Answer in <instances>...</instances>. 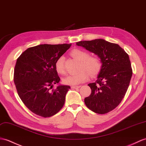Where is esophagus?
Instances as JSON below:
<instances>
[{
    "label": "esophagus",
    "instance_id": "1",
    "mask_svg": "<svg viewBox=\"0 0 146 146\" xmlns=\"http://www.w3.org/2000/svg\"><path fill=\"white\" fill-rule=\"evenodd\" d=\"M80 87H81V86L79 85V86H72L71 88H73V89H75V88H80Z\"/></svg>",
    "mask_w": 146,
    "mask_h": 146
}]
</instances>
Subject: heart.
<instances>
[{"mask_svg": "<svg viewBox=\"0 0 146 146\" xmlns=\"http://www.w3.org/2000/svg\"><path fill=\"white\" fill-rule=\"evenodd\" d=\"M70 55L73 58L80 61L78 66V72L74 74L66 76L63 79V83L70 85H76L87 81L91 76H95L100 73L102 67V63L99 58L89 56V53L83 50L75 48L70 52ZM55 68L57 73L64 74L65 73L63 63V57L60 56L56 61Z\"/></svg>", "mask_w": 146, "mask_h": 146, "instance_id": "obj_1", "label": "heart"}]
</instances>
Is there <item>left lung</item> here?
I'll return each instance as SVG.
<instances>
[{
	"label": "left lung",
	"instance_id": "1",
	"mask_svg": "<svg viewBox=\"0 0 146 146\" xmlns=\"http://www.w3.org/2000/svg\"><path fill=\"white\" fill-rule=\"evenodd\" d=\"M76 45L96 54L102 67L94 83L88 84L90 95L84 103L98 114H106L120 104L126 94L133 74L128 54L116 43L103 39L81 41Z\"/></svg>",
	"mask_w": 146,
	"mask_h": 146
}]
</instances>
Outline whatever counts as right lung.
I'll list each match as a JSON object with an SVG mask.
<instances>
[{"label":"right lung","instance_id":"add662e5","mask_svg":"<svg viewBox=\"0 0 146 146\" xmlns=\"http://www.w3.org/2000/svg\"><path fill=\"white\" fill-rule=\"evenodd\" d=\"M72 44H43L30 47L17 60L13 81L20 99L32 113L43 117L56 114L65 104L70 86L59 85L55 68L56 60Z\"/></svg>","mask_w":146,"mask_h":146}]
</instances>
